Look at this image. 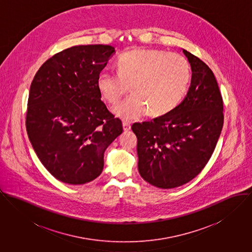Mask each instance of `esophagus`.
<instances>
[{
	"label": "esophagus",
	"mask_w": 252,
	"mask_h": 252,
	"mask_svg": "<svg viewBox=\"0 0 252 252\" xmlns=\"http://www.w3.org/2000/svg\"><path fill=\"white\" fill-rule=\"evenodd\" d=\"M123 128L125 131H128L130 128H131V126L129 123H126V122H123Z\"/></svg>",
	"instance_id": "obj_1"
}]
</instances>
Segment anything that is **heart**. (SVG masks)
<instances>
[{
    "instance_id": "obj_1",
    "label": "heart",
    "mask_w": 252,
    "mask_h": 252,
    "mask_svg": "<svg viewBox=\"0 0 252 252\" xmlns=\"http://www.w3.org/2000/svg\"><path fill=\"white\" fill-rule=\"evenodd\" d=\"M118 72L109 69L97 77V88L110 103H117L130 89L132 94L113 108L125 120L134 121L148 112L161 116L184 98L190 81V68L184 57L162 50H133L117 62Z\"/></svg>"
}]
</instances>
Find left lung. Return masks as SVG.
<instances>
[{"instance_id": "obj_1", "label": "left lung", "mask_w": 252, "mask_h": 252, "mask_svg": "<svg viewBox=\"0 0 252 252\" xmlns=\"http://www.w3.org/2000/svg\"><path fill=\"white\" fill-rule=\"evenodd\" d=\"M192 75L185 99L173 110L151 122L135 123L138 171L159 189L183 186L211 158L223 126V102L211 68L182 49Z\"/></svg>"}]
</instances>
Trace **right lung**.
<instances>
[{"instance_id": "obj_1", "label": "right lung", "mask_w": 252, "mask_h": 252, "mask_svg": "<svg viewBox=\"0 0 252 252\" xmlns=\"http://www.w3.org/2000/svg\"><path fill=\"white\" fill-rule=\"evenodd\" d=\"M114 52L102 44L67 48L47 60L31 84L29 139L43 166L63 183L84 185L97 178L105 150L123 132L97 88Z\"/></svg>"}]
</instances>
